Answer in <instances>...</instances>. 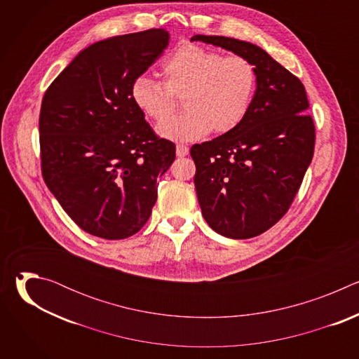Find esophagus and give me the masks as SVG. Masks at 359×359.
<instances>
[{
  "mask_svg": "<svg viewBox=\"0 0 359 359\" xmlns=\"http://www.w3.org/2000/svg\"><path fill=\"white\" fill-rule=\"evenodd\" d=\"M176 155H177L179 158L187 156V155H189V147L184 146V144H177V146H176Z\"/></svg>",
  "mask_w": 359,
  "mask_h": 359,
  "instance_id": "34e87169",
  "label": "esophagus"
}]
</instances>
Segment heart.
Returning a JSON list of instances; mask_svg holds the SVG:
<instances>
[{
    "instance_id": "1",
    "label": "heart",
    "mask_w": 359,
    "mask_h": 359,
    "mask_svg": "<svg viewBox=\"0 0 359 359\" xmlns=\"http://www.w3.org/2000/svg\"><path fill=\"white\" fill-rule=\"evenodd\" d=\"M162 82L147 76L130 85L135 107L149 119L161 122L182 97L186 113L158 126L169 140L190 142L210 130L223 135L234 130L247 116L257 86L254 65L240 55L223 57L217 50L183 45L161 65Z\"/></svg>"
}]
</instances>
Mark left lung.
Returning a JSON list of instances; mask_svg holds the SVG:
<instances>
[{"mask_svg": "<svg viewBox=\"0 0 359 359\" xmlns=\"http://www.w3.org/2000/svg\"><path fill=\"white\" fill-rule=\"evenodd\" d=\"M248 60L257 74L251 108L231 132L193 144L194 186L208 224L229 238L255 237L290 209L316 143L301 81L251 42L194 35Z\"/></svg>", "mask_w": 359, "mask_h": 359, "instance_id": "obj_1", "label": "left lung"}]
</instances>
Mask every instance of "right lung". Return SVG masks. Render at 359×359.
<instances>
[{"label": "right lung", "mask_w": 359, "mask_h": 359, "mask_svg": "<svg viewBox=\"0 0 359 359\" xmlns=\"http://www.w3.org/2000/svg\"><path fill=\"white\" fill-rule=\"evenodd\" d=\"M169 43L165 29L95 42L46 89L39 114L45 184L86 233L122 240L149 220L176 158L135 107L130 85Z\"/></svg>", "instance_id": "add662e5"}]
</instances>
